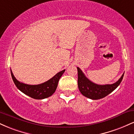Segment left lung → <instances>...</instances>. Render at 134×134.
Returning <instances> with one entry per match:
<instances>
[{"mask_svg": "<svg viewBox=\"0 0 134 134\" xmlns=\"http://www.w3.org/2000/svg\"><path fill=\"white\" fill-rule=\"evenodd\" d=\"M77 68L78 72L77 84L80 92L83 96L91 99H101L111 93L120 85L124 75L123 74L118 81L113 84L99 85L91 82L85 76L79 67Z\"/></svg>", "mask_w": 134, "mask_h": 134, "instance_id": "8db88e82", "label": "left lung"}]
</instances>
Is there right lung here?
Segmentation results:
<instances>
[{
	"mask_svg": "<svg viewBox=\"0 0 134 134\" xmlns=\"http://www.w3.org/2000/svg\"><path fill=\"white\" fill-rule=\"evenodd\" d=\"M65 70H63L62 71L58 72L56 75H55L48 81L42 84H38V85H29V84L19 82L16 79L11 70H10V72H11V76L18 90L34 99H42L51 96L55 93L60 78L64 73Z\"/></svg>",
	"mask_w": 134,
	"mask_h": 134,
	"instance_id": "1",
	"label": "right lung"
}]
</instances>
